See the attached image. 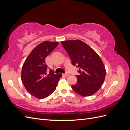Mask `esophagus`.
Segmentation results:
<instances>
[{"label": "esophagus", "mask_w": 130, "mask_h": 130, "mask_svg": "<svg viewBox=\"0 0 130 130\" xmlns=\"http://www.w3.org/2000/svg\"><path fill=\"white\" fill-rule=\"evenodd\" d=\"M64 75L66 76H69V74L68 73H66L65 74H64Z\"/></svg>", "instance_id": "esophagus-1"}]
</instances>
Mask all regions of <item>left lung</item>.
Here are the masks:
<instances>
[{
    "instance_id": "1",
    "label": "left lung",
    "mask_w": 130,
    "mask_h": 130,
    "mask_svg": "<svg viewBox=\"0 0 130 130\" xmlns=\"http://www.w3.org/2000/svg\"><path fill=\"white\" fill-rule=\"evenodd\" d=\"M61 43L72 64L79 68V75H76L77 82L72 86V89L83 96L95 94L104 83L106 75L105 67L99 56L80 40L66 41Z\"/></svg>"
}]
</instances>
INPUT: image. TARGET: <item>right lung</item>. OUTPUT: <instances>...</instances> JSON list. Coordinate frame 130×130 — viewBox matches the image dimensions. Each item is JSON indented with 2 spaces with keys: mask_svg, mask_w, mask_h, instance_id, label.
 Segmentation results:
<instances>
[{
  "mask_svg": "<svg viewBox=\"0 0 130 130\" xmlns=\"http://www.w3.org/2000/svg\"><path fill=\"white\" fill-rule=\"evenodd\" d=\"M58 42L44 41L32 50L22 67V81L27 91L38 99H44L56 89L61 74H54L45 63V58Z\"/></svg>",
  "mask_w": 130,
  "mask_h": 130,
  "instance_id": "right-lung-1",
  "label": "right lung"
}]
</instances>
